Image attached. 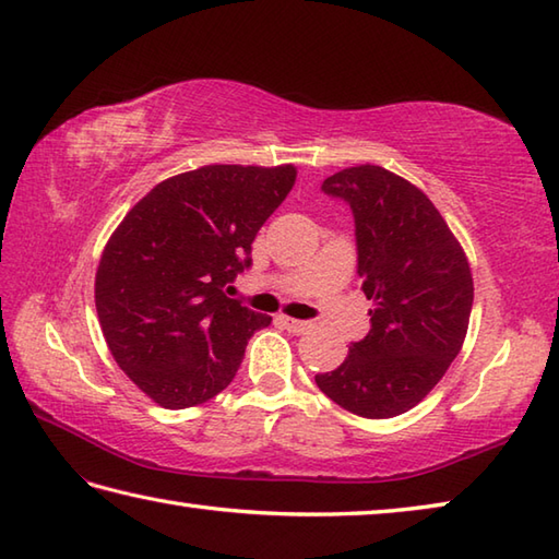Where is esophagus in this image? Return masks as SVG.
I'll return each mask as SVG.
<instances>
[{
  "mask_svg": "<svg viewBox=\"0 0 559 559\" xmlns=\"http://www.w3.org/2000/svg\"><path fill=\"white\" fill-rule=\"evenodd\" d=\"M281 324L286 326V330L293 332V334H305L308 330H312V322H308V320H293V317H281Z\"/></svg>",
  "mask_w": 559,
  "mask_h": 559,
  "instance_id": "34e87169",
  "label": "esophagus"
}]
</instances>
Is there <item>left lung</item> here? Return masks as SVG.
I'll return each mask as SVG.
<instances>
[{
	"label": "left lung",
	"mask_w": 559,
	"mask_h": 559,
	"mask_svg": "<svg viewBox=\"0 0 559 559\" xmlns=\"http://www.w3.org/2000/svg\"><path fill=\"white\" fill-rule=\"evenodd\" d=\"M322 191L352 207L358 276L376 308L370 332L314 382L358 417H397L429 395L461 354L473 273L441 213L397 174L360 164L324 179Z\"/></svg>",
	"instance_id": "1"
}]
</instances>
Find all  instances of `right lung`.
<instances>
[{
  "label": "right lung",
  "instance_id": "obj_1",
  "mask_svg": "<svg viewBox=\"0 0 559 559\" xmlns=\"http://www.w3.org/2000/svg\"><path fill=\"white\" fill-rule=\"evenodd\" d=\"M295 183V167L211 164L157 183L108 239L96 314L120 370L167 409L233 382L269 314L229 298L251 242Z\"/></svg>",
  "mask_w": 559,
  "mask_h": 559
}]
</instances>
